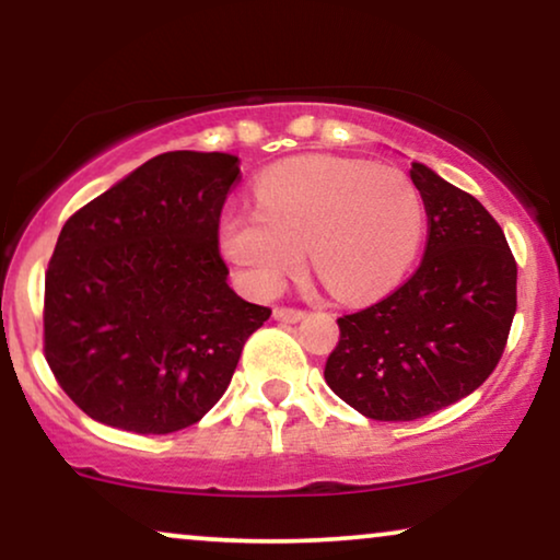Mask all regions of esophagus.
I'll return each mask as SVG.
<instances>
[{
  "label": "esophagus",
  "mask_w": 560,
  "mask_h": 560,
  "mask_svg": "<svg viewBox=\"0 0 560 560\" xmlns=\"http://www.w3.org/2000/svg\"><path fill=\"white\" fill-rule=\"evenodd\" d=\"M304 317L302 310H294V307H276L273 310V319H279V323H300Z\"/></svg>",
  "instance_id": "1"
}]
</instances>
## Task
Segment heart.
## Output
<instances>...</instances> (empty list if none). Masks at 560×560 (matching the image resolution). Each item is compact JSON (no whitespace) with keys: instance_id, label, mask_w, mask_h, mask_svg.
Wrapping results in <instances>:
<instances>
[{"instance_id":"obj_1","label":"heart","mask_w":560,"mask_h":560,"mask_svg":"<svg viewBox=\"0 0 560 560\" xmlns=\"http://www.w3.org/2000/svg\"><path fill=\"white\" fill-rule=\"evenodd\" d=\"M258 210L222 212L220 250L243 284L271 296L302 264L342 302H371L405 279L420 250L424 202L405 171L300 155L258 176Z\"/></svg>"}]
</instances>
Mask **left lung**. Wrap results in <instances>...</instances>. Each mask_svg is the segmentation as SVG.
Listing matches in <instances>:
<instances>
[{
  "mask_svg": "<svg viewBox=\"0 0 560 560\" xmlns=\"http://www.w3.org/2000/svg\"><path fill=\"white\" fill-rule=\"evenodd\" d=\"M409 176L428 212V248L412 279L338 319L325 382L363 417L409 422L468 397L504 353L517 310V264L479 199L424 163Z\"/></svg>",
  "mask_w": 560,
  "mask_h": 560,
  "instance_id": "left-lung-1",
  "label": "left lung"
}]
</instances>
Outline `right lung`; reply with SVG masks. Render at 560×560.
<instances>
[{
	"mask_svg": "<svg viewBox=\"0 0 560 560\" xmlns=\"http://www.w3.org/2000/svg\"><path fill=\"white\" fill-rule=\"evenodd\" d=\"M233 153L171 151L71 214L46 273V361L92 420L138 435L199 422L271 310L228 284Z\"/></svg>",
	"mask_w": 560,
	"mask_h": 560,
	"instance_id": "1",
	"label": "right lung"
}]
</instances>
